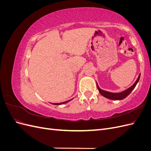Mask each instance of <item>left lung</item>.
<instances>
[{
    "instance_id": "8db88e82",
    "label": "left lung",
    "mask_w": 151,
    "mask_h": 151,
    "mask_svg": "<svg viewBox=\"0 0 151 151\" xmlns=\"http://www.w3.org/2000/svg\"><path fill=\"white\" fill-rule=\"evenodd\" d=\"M140 74H139L137 79V81L135 82V83L133 85L130 86L129 88H128L123 91H122L120 93H112V92H109V91L103 90L99 88L98 83H96L97 88L100 94H101L102 96H103L104 98H106L108 99H112V100H122L127 97L131 93L132 91L134 89L136 85L137 84L138 82L140 79Z\"/></svg>"
}]
</instances>
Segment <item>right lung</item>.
<instances>
[{"mask_svg":"<svg viewBox=\"0 0 151 151\" xmlns=\"http://www.w3.org/2000/svg\"><path fill=\"white\" fill-rule=\"evenodd\" d=\"M72 99H70V100H68V101H65V102L60 103H53V104H55V105H60V104H65V103H68V102H69L70 101H71Z\"/></svg>","mask_w":151,"mask_h":151,"instance_id":"1","label":"right lung"}]
</instances>
